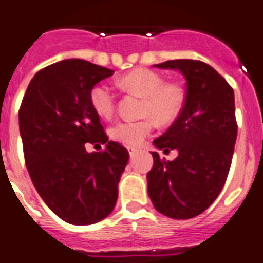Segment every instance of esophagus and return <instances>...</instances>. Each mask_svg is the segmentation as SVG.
I'll return each mask as SVG.
<instances>
[{
	"mask_svg": "<svg viewBox=\"0 0 263 263\" xmlns=\"http://www.w3.org/2000/svg\"><path fill=\"white\" fill-rule=\"evenodd\" d=\"M127 149H128V152H129V155H131V156L134 155V154H135V152H136L135 147H131V145H128Z\"/></svg>",
	"mask_w": 263,
	"mask_h": 263,
	"instance_id": "34e87169",
	"label": "esophagus"
}]
</instances>
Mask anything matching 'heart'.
Wrapping results in <instances>:
<instances>
[{
    "label": "heart",
    "instance_id": "heart-1",
    "mask_svg": "<svg viewBox=\"0 0 263 263\" xmlns=\"http://www.w3.org/2000/svg\"><path fill=\"white\" fill-rule=\"evenodd\" d=\"M124 89L144 96L140 120H120L109 129L114 140L125 145H139L154 128V119L160 124L173 123L182 112L183 92L174 84H164L163 77L147 68H136L119 79ZM90 105L100 118H111L115 111V95L105 84L95 85L89 92Z\"/></svg>",
    "mask_w": 263,
    "mask_h": 263
}]
</instances>
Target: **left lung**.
<instances>
[{
    "label": "left lung",
    "instance_id": "8db88e82",
    "mask_svg": "<svg viewBox=\"0 0 263 263\" xmlns=\"http://www.w3.org/2000/svg\"><path fill=\"white\" fill-rule=\"evenodd\" d=\"M179 70L186 99L173 125L154 140L156 149H176L174 160L151 152L148 196L156 210L173 219H190L217 199L226 182L237 140L234 90L213 67L198 60L154 65Z\"/></svg>",
    "mask_w": 263,
    "mask_h": 263
}]
</instances>
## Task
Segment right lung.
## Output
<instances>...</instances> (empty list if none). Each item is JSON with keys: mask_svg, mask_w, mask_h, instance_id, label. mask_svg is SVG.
Wrapping results in <instances>:
<instances>
[{"mask_svg": "<svg viewBox=\"0 0 263 263\" xmlns=\"http://www.w3.org/2000/svg\"><path fill=\"white\" fill-rule=\"evenodd\" d=\"M114 70L80 59L44 68L30 80L18 112L20 134L30 179L57 217L93 224L114 210L127 149L108 142L90 89ZM87 142L106 149L88 153Z\"/></svg>", "mask_w": 263, "mask_h": 263, "instance_id": "obj_1", "label": "right lung"}]
</instances>
